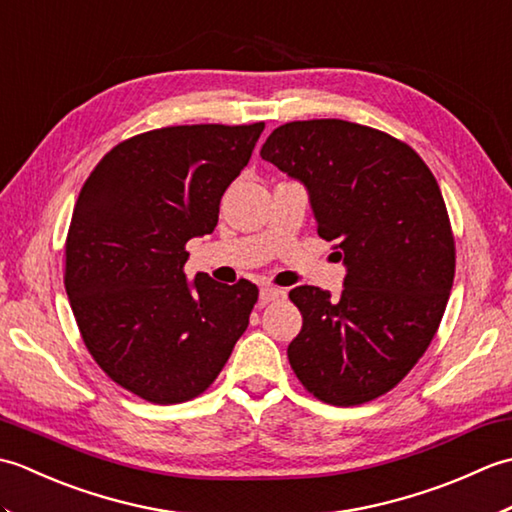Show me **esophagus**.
<instances>
[{"mask_svg":"<svg viewBox=\"0 0 512 512\" xmlns=\"http://www.w3.org/2000/svg\"><path fill=\"white\" fill-rule=\"evenodd\" d=\"M286 292L279 290V288H273V286H266L259 290V301L262 303H270V301H279L281 297H284Z\"/></svg>","mask_w":512,"mask_h":512,"instance_id":"esophagus-1","label":"esophagus"}]
</instances>
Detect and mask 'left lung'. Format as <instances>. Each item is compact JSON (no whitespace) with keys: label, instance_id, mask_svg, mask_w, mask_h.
<instances>
[{"label":"left lung","instance_id":"obj_1","mask_svg":"<svg viewBox=\"0 0 512 512\" xmlns=\"http://www.w3.org/2000/svg\"><path fill=\"white\" fill-rule=\"evenodd\" d=\"M262 158L301 180L317 233L347 266L339 299L299 286L288 361L314 398L354 407L394 389L436 336L455 239L436 178L407 143L339 118L277 127Z\"/></svg>","mask_w":512,"mask_h":512}]
</instances>
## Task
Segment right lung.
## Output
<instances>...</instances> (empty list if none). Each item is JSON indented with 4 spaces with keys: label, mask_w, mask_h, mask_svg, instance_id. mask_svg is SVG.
Segmentation results:
<instances>
[{
    "label": "right lung",
    "mask_w": 512,
    "mask_h": 512,
    "mask_svg": "<svg viewBox=\"0 0 512 512\" xmlns=\"http://www.w3.org/2000/svg\"><path fill=\"white\" fill-rule=\"evenodd\" d=\"M262 132L173 125L132 136L101 158L74 204L63 284L81 339L116 385L154 405L204 394L248 328L257 286L204 273L189 284L184 264Z\"/></svg>",
    "instance_id": "1"
}]
</instances>
